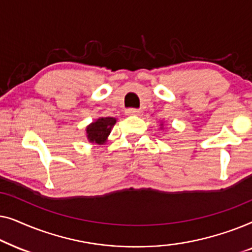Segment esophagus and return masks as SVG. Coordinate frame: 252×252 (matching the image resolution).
Segmentation results:
<instances>
[{"instance_id":"obj_1","label":"esophagus","mask_w":252,"mask_h":252,"mask_svg":"<svg viewBox=\"0 0 252 252\" xmlns=\"http://www.w3.org/2000/svg\"><path fill=\"white\" fill-rule=\"evenodd\" d=\"M126 115H128V116H140L141 115V110L134 109V108L127 109L126 110Z\"/></svg>"}]
</instances>
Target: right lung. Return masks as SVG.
Wrapping results in <instances>:
<instances>
[{
	"mask_svg": "<svg viewBox=\"0 0 252 252\" xmlns=\"http://www.w3.org/2000/svg\"><path fill=\"white\" fill-rule=\"evenodd\" d=\"M116 122V118H112V117H103L88 125L86 128V133H87L89 142L97 144L104 143Z\"/></svg>",
	"mask_w": 252,
	"mask_h": 252,
	"instance_id": "1",
	"label": "right lung"
}]
</instances>
